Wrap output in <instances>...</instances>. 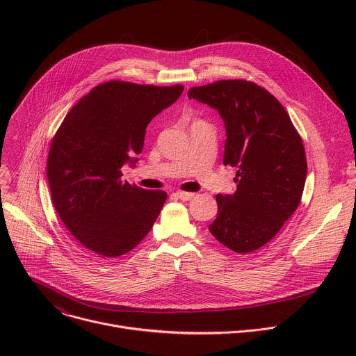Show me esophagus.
Masks as SVG:
<instances>
[{
	"label": "esophagus",
	"instance_id": "obj_1",
	"mask_svg": "<svg viewBox=\"0 0 356 356\" xmlns=\"http://www.w3.org/2000/svg\"><path fill=\"white\" fill-rule=\"evenodd\" d=\"M176 195L180 198V200H183V201H188V200H191V198H194V195H195V193H190V191H176Z\"/></svg>",
	"mask_w": 356,
	"mask_h": 356
}]
</instances>
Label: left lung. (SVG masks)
Here are the masks:
<instances>
[{
  "label": "left lung",
  "mask_w": 356,
  "mask_h": 356,
  "mask_svg": "<svg viewBox=\"0 0 356 356\" xmlns=\"http://www.w3.org/2000/svg\"><path fill=\"white\" fill-rule=\"evenodd\" d=\"M190 98L225 121L224 165L238 172L236 191L217 194L213 236L236 253L266 245L297 210L307 176L306 150L287 111L266 88L235 79L191 87Z\"/></svg>",
  "instance_id": "obj_1"
}]
</instances>
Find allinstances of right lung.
Instances as JSON below:
<instances>
[{"instance_id": "add662e5", "label": "right lung", "mask_w": 356, "mask_h": 356, "mask_svg": "<svg viewBox=\"0 0 356 356\" xmlns=\"http://www.w3.org/2000/svg\"><path fill=\"white\" fill-rule=\"evenodd\" d=\"M110 80L90 90L67 113L50 143L46 176L56 213L70 234L101 258L132 250L154 227L163 190L122 181L121 168L139 155L146 127L183 92Z\"/></svg>"}]
</instances>
